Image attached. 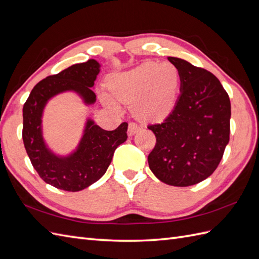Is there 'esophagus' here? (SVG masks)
Listing matches in <instances>:
<instances>
[{
  "instance_id": "esophagus-1",
  "label": "esophagus",
  "mask_w": 259,
  "mask_h": 259,
  "mask_svg": "<svg viewBox=\"0 0 259 259\" xmlns=\"http://www.w3.org/2000/svg\"><path fill=\"white\" fill-rule=\"evenodd\" d=\"M140 129H141L140 125L137 124L136 122H130L129 123V127H128V136L129 137L135 136L137 132L140 131Z\"/></svg>"
}]
</instances>
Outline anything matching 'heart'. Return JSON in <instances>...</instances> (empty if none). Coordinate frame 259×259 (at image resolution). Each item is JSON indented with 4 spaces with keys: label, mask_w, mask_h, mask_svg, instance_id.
Returning a JSON list of instances; mask_svg holds the SVG:
<instances>
[{
    "label": "heart",
    "mask_w": 259,
    "mask_h": 259,
    "mask_svg": "<svg viewBox=\"0 0 259 259\" xmlns=\"http://www.w3.org/2000/svg\"><path fill=\"white\" fill-rule=\"evenodd\" d=\"M180 77V71L171 62H144L130 71L110 75L107 86L118 102L132 104L134 114L139 119L162 120L174 108ZM102 99L109 107H116L105 93Z\"/></svg>",
    "instance_id": "b5f03b06"
}]
</instances>
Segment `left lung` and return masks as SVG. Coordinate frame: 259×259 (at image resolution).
Returning a JSON list of instances; mask_svg holds the SVG:
<instances>
[{
    "label": "left lung",
    "mask_w": 259,
    "mask_h": 259,
    "mask_svg": "<svg viewBox=\"0 0 259 259\" xmlns=\"http://www.w3.org/2000/svg\"><path fill=\"white\" fill-rule=\"evenodd\" d=\"M167 59L180 71L181 95L162 123L148 127L156 137L148 162L161 182L187 187L208 178L220 163L230 140L231 103L211 72Z\"/></svg>",
    "instance_id": "obj_1"
}]
</instances>
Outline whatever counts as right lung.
I'll return each mask as SVG.
<instances>
[{"label": "right lung", "mask_w": 259, "mask_h": 259, "mask_svg": "<svg viewBox=\"0 0 259 259\" xmlns=\"http://www.w3.org/2000/svg\"><path fill=\"white\" fill-rule=\"evenodd\" d=\"M101 64L94 59L71 65L39 82L23 107V141L32 166L42 180L58 189L79 191L97 182L106 173L115 150L127 140L128 123L112 131L104 130L88 118L77 147L71 153H55L46 143L42 116L52 97L64 92L77 94L86 106L95 104L94 82Z\"/></svg>", "instance_id": "add662e5"}]
</instances>
